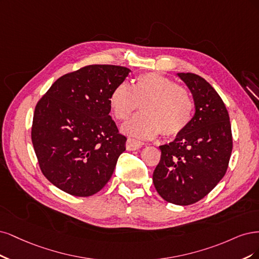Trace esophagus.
Segmentation results:
<instances>
[{
    "instance_id": "34e87169",
    "label": "esophagus",
    "mask_w": 259,
    "mask_h": 259,
    "mask_svg": "<svg viewBox=\"0 0 259 259\" xmlns=\"http://www.w3.org/2000/svg\"><path fill=\"white\" fill-rule=\"evenodd\" d=\"M142 146H143V143H142L141 141L136 140V139L129 138L126 142V147H127L128 151H136V149H139Z\"/></svg>"
}]
</instances>
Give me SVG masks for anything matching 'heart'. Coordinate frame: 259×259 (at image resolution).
Listing matches in <instances>:
<instances>
[{"instance_id": "1", "label": "heart", "mask_w": 259, "mask_h": 259, "mask_svg": "<svg viewBox=\"0 0 259 259\" xmlns=\"http://www.w3.org/2000/svg\"><path fill=\"white\" fill-rule=\"evenodd\" d=\"M114 117L127 120L141 105L142 113L127 121L122 131L128 136L153 139L161 132L177 137L193 118L194 101L189 91L173 79L155 72L141 74L128 86H116L108 98Z\"/></svg>"}]
</instances>
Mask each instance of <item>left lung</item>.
Returning a JSON list of instances; mask_svg holds the SVG:
<instances>
[{
  "mask_svg": "<svg viewBox=\"0 0 259 259\" xmlns=\"http://www.w3.org/2000/svg\"><path fill=\"white\" fill-rule=\"evenodd\" d=\"M190 89L196 112L188 127L159 146L153 173L156 190L165 201L189 205L204 198L227 171L232 152L229 114L220 95L194 73H179Z\"/></svg>",
  "mask_w": 259,
  "mask_h": 259,
  "instance_id": "1",
  "label": "left lung"
}]
</instances>
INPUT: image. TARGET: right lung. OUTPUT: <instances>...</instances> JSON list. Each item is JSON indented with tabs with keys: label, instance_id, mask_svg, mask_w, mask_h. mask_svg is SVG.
<instances>
[{
	"label": "right lung",
	"instance_id": "add662e5",
	"mask_svg": "<svg viewBox=\"0 0 259 259\" xmlns=\"http://www.w3.org/2000/svg\"><path fill=\"white\" fill-rule=\"evenodd\" d=\"M130 70L91 64L58 78L35 106L32 144L44 177L72 196L88 197L111 179L127 138L111 118L108 98Z\"/></svg>",
	"mask_w": 259,
	"mask_h": 259
}]
</instances>
